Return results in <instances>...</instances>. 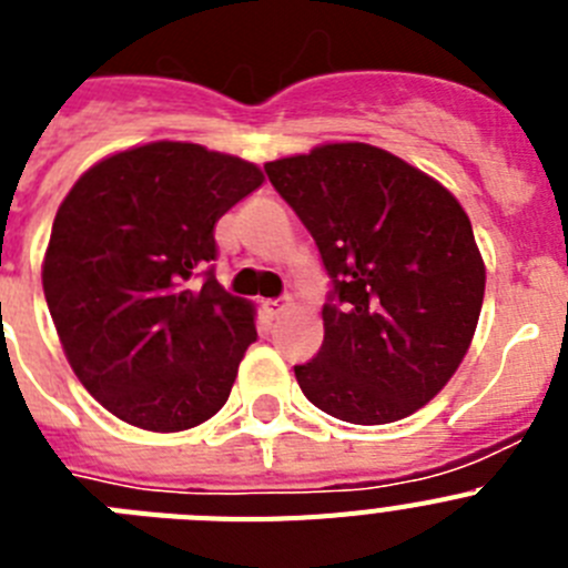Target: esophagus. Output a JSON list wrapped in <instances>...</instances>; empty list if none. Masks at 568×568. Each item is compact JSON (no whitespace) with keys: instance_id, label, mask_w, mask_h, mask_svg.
Listing matches in <instances>:
<instances>
[{"instance_id":"obj_1","label":"esophagus","mask_w":568,"mask_h":568,"mask_svg":"<svg viewBox=\"0 0 568 568\" xmlns=\"http://www.w3.org/2000/svg\"><path fill=\"white\" fill-rule=\"evenodd\" d=\"M264 310H267L270 318H284V315L293 310V301H287V304H278V301H267V304H264Z\"/></svg>"}]
</instances>
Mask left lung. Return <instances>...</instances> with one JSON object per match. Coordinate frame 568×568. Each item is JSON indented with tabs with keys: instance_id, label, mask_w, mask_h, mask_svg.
<instances>
[{
	"instance_id": "1",
	"label": "left lung",
	"mask_w": 568,
	"mask_h": 568,
	"mask_svg": "<svg viewBox=\"0 0 568 568\" xmlns=\"http://www.w3.org/2000/svg\"><path fill=\"white\" fill-rule=\"evenodd\" d=\"M318 244L338 304L295 366L301 393L349 424H389L435 398L471 344L486 267L469 215L433 175L361 142L264 164Z\"/></svg>"
}]
</instances>
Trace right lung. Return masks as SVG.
<instances>
[{"instance_id":"add662e5","label":"right lung","mask_w":568,"mask_h":568,"mask_svg":"<svg viewBox=\"0 0 568 568\" xmlns=\"http://www.w3.org/2000/svg\"><path fill=\"white\" fill-rule=\"evenodd\" d=\"M239 155L190 142L113 153L73 184L53 219L42 287L73 373L93 398L150 433H182L230 398L258 338L255 307L210 275L215 222L261 187Z\"/></svg>"}]
</instances>
